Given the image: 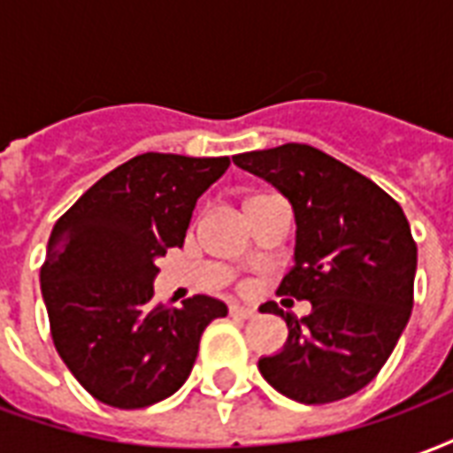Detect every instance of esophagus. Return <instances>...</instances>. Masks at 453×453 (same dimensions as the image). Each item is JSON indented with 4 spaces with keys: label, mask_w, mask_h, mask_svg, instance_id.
Returning a JSON list of instances; mask_svg holds the SVG:
<instances>
[{
    "label": "esophagus",
    "mask_w": 453,
    "mask_h": 453,
    "mask_svg": "<svg viewBox=\"0 0 453 453\" xmlns=\"http://www.w3.org/2000/svg\"><path fill=\"white\" fill-rule=\"evenodd\" d=\"M230 315L233 318H255L257 311L255 308H247V305H230Z\"/></svg>",
    "instance_id": "esophagus-1"
}]
</instances>
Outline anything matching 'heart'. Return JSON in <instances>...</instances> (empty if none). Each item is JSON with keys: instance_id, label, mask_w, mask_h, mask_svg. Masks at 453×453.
I'll return each instance as SVG.
<instances>
[{"instance_id": "b5f03b06", "label": "heart", "mask_w": 453, "mask_h": 453, "mask_svg": "<svg viewBox=\"0 0 453 453\" xmlns=\"http://www.w3.org/2000/svg\"><path fill=\"white\" fill-rule=\"evenodd\" d=\"M255 198H262V196H255ZM250 201H252V198H250Z\"/></svg>"}]
</instances>
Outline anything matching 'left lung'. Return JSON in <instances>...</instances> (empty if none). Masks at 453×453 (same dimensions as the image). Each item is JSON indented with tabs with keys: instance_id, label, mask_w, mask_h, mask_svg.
I'll return each mask as SVG.
<instances>
[{
	"instance_id": "8db88e82",
	"label": "left lung",
	"mask_w": 453,
	"mask_h": 453,
	"mask_svg": "<svg viewBox=\"0 0 453 453\" xmlns=\"http://www.w3.org/2000/svg\"><path fill=\"white\" fill-rule=\"evenodd\" d=\"M266 179L294 208V266L279 296L311 301L296 318L276 303L288 340L259 373L281 395L305 405L349 398L376 379L412 311L418 245L398 201L323 150L286 142L233 157Z\"/></svg>"
}]
</instances>
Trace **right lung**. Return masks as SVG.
Wrapping results in <instances>:
<instances>
[{
  "label": "right lung",
  "instance_id": "1",
  "mask_svg": "<svg viewBox=\"0 0 453 453\" xmlns=\"http://www.w3.org/2000/svg\"><path fill=\"white\" fill-rule=\"evenodd\" d=\"M227 167V157L145 152L99 179L55 223L41 266L55 349L111 408H148L177 393L208 323L227 315L211 296L181 308L152 301L157 259L184 245L198 196Z\"/></svg>",
  "mask_w": 453,
  "mask_h": 453
}]
</instances>
